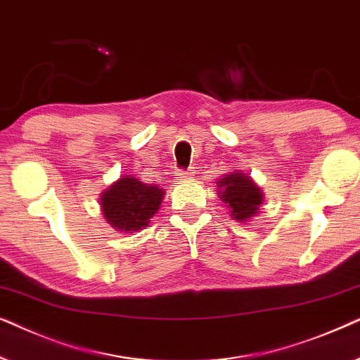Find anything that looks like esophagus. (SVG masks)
I'll use <instances>...</instances> for the list:
<instances>
[{
	"label": "esophagus",
	"mask_w": 360,
	"mask_h": 360,
	"mask_svg": "<svg viewBox=\"0 0 360 360\" xmlns=\"http://www.w3.org/2000/svg\"><path fill=\"white\" fill-rule=\"evenodd\" d=\"M176 176L179 177V179H183V181L191 179V177L194 176V169H177Z\"/></svg>",
	"instance_id": "esophagus-1"
}]
</instances>
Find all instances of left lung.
<instances>
[{
    "label": "left lung",
    "instance_id": "1",
    "mask_svg": "<svg viewBox=\"0 0 360 360\" xmlns=\"http://www.w3.org/2000/svg\"><path fill=\"white\" fill-rule=\"evenodd\" d=\"M217 188L220 199L230 207L232 217L247 220L258 212L263 199L262 191L248 176L233 171L219 181Z\"/></svg>",
    "mask_w": 360,
    "mask_h": 360
}]
</instances>
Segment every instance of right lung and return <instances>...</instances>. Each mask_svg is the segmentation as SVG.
I'll return each mask as SVG.
<instances>
[{
	"mask_svg": "<svg viewBox=\"0 0 360 360\" xmlns=\"http://www.w3.org/2000/svg\"><path fill=\"white\" fill-rule=\"evenodd\" d=\"M165 191L136 177L124 176L102 195V209L108 224L120 232L133 233L146 227L160 209Z\"/></svg>",
	"mask_w": 360,
	"mask_h": 360,
	"instance_id": "obj_1",
	"label": "right lung"
}]
</instances>
